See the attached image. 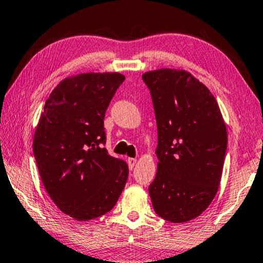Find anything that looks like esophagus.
<instances>
[{"instance_id": "esophagus-1", "label": "esophagus", "mask_w": 263, "mask_h": 263, "mask_svg": "<svg viewBox=\"0 0 263 263\" xmlns=\"http://www.w3.org/2000/svg\"><path fill=\"white\" fill-rule=\"evenodd\" d=\"M136 162H137V159H136V158H128V159H127L128 168H130V170H133V167H135V165H136Z\"/></svg>"}]
</instances>
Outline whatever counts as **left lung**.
Segmentation results:
<instances>
[{
    "label": "left lung",
    "instance_id": "left-lung-1",
    "mask_svg": "<svg viewBox=\"0 0 263 263\" xmlns=\"http://www.w3.org/2000/svg\"><path fill=\"white\" fill-rule=\"evenodd\" d=\"M158 127V170L148 187L153 210L179 223L193 220L218 192L227 130L211 91L185 70L143 74Z\"/></svg>",
    "mask_w": 263,
    "mask_h": 263
}]
</instances>
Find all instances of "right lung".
I'll return each instance as SVG.
<instances>
[{
    "label": "right lung",
    "mask_w": 263,
    "mask_h": 263,
    "mask_svg": "<svg viewBox=\"0 0 263 263\" xmlns=\"http://www.w3.org/2000/svg\"><path fill=\"white\" fill-rule=\"evenodd\" d=\"M124 79L118 72L63 79L36 127L32 149L42 182L56 206L78 221L110 212L127 181L126 162L103 147L104 117Z\"/></svg>",
    "instance_id": "add662e5"
}]
</instances>
